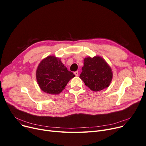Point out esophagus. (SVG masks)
I'll list each match as a JSON object with an SVG mask.
<instances>
[{
	"label": "esophagus",
	"instance_id": "esophagus-1",
	"mask_svg": "<svg viewBox=\"0 0 146 146\" xmlns=\"http://www.w3.org/2000/svg\"><path fill=\"white\" fill-rule=\"evenodd\" d=\"M74 74H75V76H77L78 75V71H76V72H74Z\"/></svg>",
	"mask_w": 146,
	"mask_h": 146
}]
</instances>
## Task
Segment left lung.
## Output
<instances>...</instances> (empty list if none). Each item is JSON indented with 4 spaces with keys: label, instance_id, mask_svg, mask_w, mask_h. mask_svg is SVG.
I'll list each match as a JSON object with an SVG mask.
<instances>
[{
    "label": "left lung",
    "instance_id": "8db88e82",
    "mask_svg": "<svg viewBox=\"0 0 146 146\" xmlns=\"http://www.w3.org/2000/svg\"><path fill=\"white\" fill-rule=\"evenodd\" d=\"M80 78L90 90L99 91L110 86L112 72L109 65L102 58L88 57L84 59V66Z\"/></svg>",
    "mask_w": 146,
    "mask_h": 146
}]
</instances>
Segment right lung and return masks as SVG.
<instances>
[{
    "label": "right lung",
    "mask_w": 146,
    "mask_h": 146,
    "mask_svg": "<svg viewBox=\"0 0 146 146\" xmlns=\"http://www.w3.org/2000/svg\"><path fill=\"white\" fill-rule=\"evenodd\" d=\"M75 76L68 70L60 59L49 56L39 64L36 78L39 87L46 93H60L70 79Z\"/></svg>",
    "instance_id": "right-lung-1"
}]
</instances>
